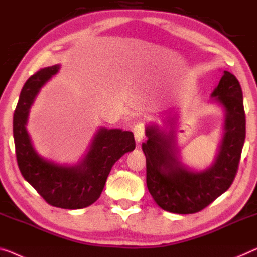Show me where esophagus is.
Here are the masks:
<instances>
[{
	"mask_svg": "<svg viewBox=\"0 0 257 257\" xmlns=\"http://www.w3.org/2000/svg\"><path fill=\"white\" fill-rule=\"evenodd\" d=\"M134 135H135V140L137 143L143 140V137L145 135V127L143 122H137L134 127Z\"/></svg>",
	"mask_w": 257,
	"mask_h": 257,
	"instance_id": "esophagus-1",
	"label": "esophagus"
}]
</instances>
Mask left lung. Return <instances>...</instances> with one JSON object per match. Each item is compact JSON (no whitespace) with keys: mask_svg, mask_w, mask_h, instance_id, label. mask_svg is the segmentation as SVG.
<instances>
[{"mask_svg":"<svg viewBox=\"0 0 257 257\" xmlns=\"http://www.w3.org/2000/svg\"><path fill=\"white\" fill-rule=\"evenodd\" d=\"M211 97L226 112L225 135L213 165L191 172L179 162L173 133L158 127L147 128L148 141L142 144L147 157V186L153 200L168 212L196 213L225 193L234 181L246 137L242 90L231 72L224 71Z\"/></svg>","mask_w":257,"mask_h":257,"instance_id":"1","label":"left lung"}]
</instances>
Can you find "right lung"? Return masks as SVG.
<instances>
[{
	"mask_svg": "<svg viewBox=\"0 0 257 257\" xmlns=\"http://www.w3.org/2000/svg\"><path fill=\"white\" fill-rule=\"evenodd\" d=\"M59 69V66L40 69L23 86L14 113L16 158L23 177L48 204L61 209H82L98 200L110 168L125 152L135 149V139L132 132L101 128L78 165H57L41 158L31 144L25 125L34 97Z\"/></svg>",
	"mask_w": 257,
	"mask_h": 257,
	"instance_id": "add662e5",
	"label": "right lung"
}]
</instances>
